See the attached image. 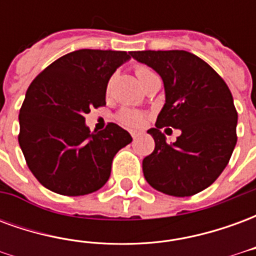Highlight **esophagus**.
Wrapping results in <instances>:
<instances>
[{
	"label": "esophagus",
	"mask_w": 256,
	"mask_h": 256,
	"mask_svg": "<svg viewBox=\"0 0 256 256\" xmlns=\"http://www.w3.org/2000/svg\"><path fill=\"white\" fill-rule=\"evenodd\" d=\"M130 134H132V137H133V138H137L138 136H141V132H138V130H132Z\"/></svg>",
	"instance_id": "34e87169"
}]
</instances>
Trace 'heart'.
Masks as SVG:
<instances>
[{
  "label": "heart",
  "instance_id": "b5f03b06",
  "mask_svg": "<svg viewBox=\"0 0 256 256\" xmlns=\"http://www.w3.org/2000/svg\"><path fill=\"white\" fill-rule=\"evenodd\" d=\"M136 74H137V78H138L141 84H144L145 80L150 78V76L155 75V74L150 71V68L144 67V66H138V67L136 68ZM118 119L123 124L128 126V128H141L145 123V120H146V116H145V114H142V112L136 111V110H130V108H124V110L119 112Z\"/></svg>",
  "mask_w": 256,
  "mask_h": 256
}]
</instances>
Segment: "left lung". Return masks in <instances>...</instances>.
I'll return each mask as SVG.
<instances>
[{
    "mask_svg": "<svg viewBox=\"0 0 256 256\" xmlns=\"http://www.w3.org/2000/svg\"><path fill=\"white\" fill-rule=\"evenodd\" d=\"M132 58L160 75L166 101L156 128L155 150L142 160L146 182L159 192L185 198L208 188L228 166L236 146L237 112L225 80L186 50H141ZM163 126L182 130L172 144Z\"/></svg>",
    "mask_w": 256,
    "mask_h": 256,
    "instance_id": "1",
    "label": "left lung"
}]
</instances>
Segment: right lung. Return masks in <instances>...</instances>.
<instances>
[{
	"label": "right lung",
	"mask_w": 256,
	"mask_h": 256,
	"mask_svg": "<svg viewBox=\"0 0 256 256\" xmlns=\"http://www.w3.org/2000/svg\"><path fill=\"white\" fill-rule=\"evenodd\" d=\"M130 58L132 52L79 49L31 82L20 108L19 145L45 188L82 196L106 185L114 156L133 138L116 123L90 132L84 115L106 106L108 80Z\"/></svg>",
	"instance_id": "right-lung-1"
}]
</instances>
